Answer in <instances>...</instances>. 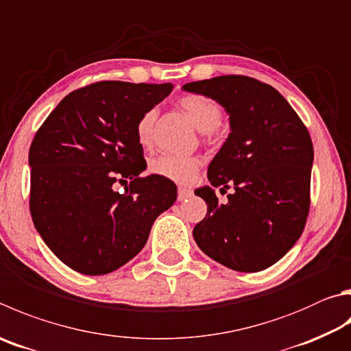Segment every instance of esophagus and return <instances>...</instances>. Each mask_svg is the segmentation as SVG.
I'll list each match as a JSON object with an SVG mask.
<instances>
[{
	"label": "esophagus",
	"mask_w": 351,
	"mask_h": 351,
	"mask_svg": "<svg viewBox=\"0 0 351 351\" xmlns=\"http://www.w3.org/2000/svg\"><path fill=\"white\" fill-rule=\"evenodd\" d=\"M190 196H192V190L190 189H186V187L178 189V201H186Z\"/></svg>",
	"instance_id": "34e87169"
}]
</instances>
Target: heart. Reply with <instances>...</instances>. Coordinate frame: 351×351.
<instances>
[{
  "label": "heart",
  "instance_id": "obj_1",
  "mask_svg": "<svg viewBox=\"0 0 351 351\" xmlns=\"http://www.w3.org/2000/svg\"><path fill=\"white\" fill-rule=\"evenodd\" d=\"M178 106L187 114L197 130L204 132L208 136L215 135L218 130L222 121V109L213 98L202 93H186L178 99ZM155 119L156 110L149 109L136 121L135 135L143 147H149L154 143ZM199 164V159L195 156L162 155L152 159L149 169L154 175L165 178L169 181L189 184L195 180Z\"/></svg>",
  "mask_w": 351,
  "mask_h": 351
}]
</instances>
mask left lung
<instances>
[{
    "mask_svg": "<svg viewBox=\"0 0 351 351\" xmlns=\"http://www.w3.org/2000/svg\"><path fill=\"white\" fill-rule=\"evenodd\" d=\"M226 107L230 135L210 162L213 187L233 189L219 204L215 190L196 195L207 215L193 228L201 250L237 271H261L295 245L310 212L313 143L298 113L275 87L250 76L226 75L187 82Z\"/></svg>",
    "mask_w": 351,
    "mask_h": 351,
    "instance_id": "left-lung-1",
    "label": "left lung"
}]
</instances>
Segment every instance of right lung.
Segmentation results:
<instances>
[{
    "label": "right lung",
    "instance_id": "add662e5",
    "mask_svg": "<svg viewBox=\"0 0 351 351\" xmlns=\"http://www.w3.org/2000/svg\"><path fill=\"white\" fill-rule=\"evenodd\" d=\"M171 90V82H93L70 92L38 129L29 150L32 221L72 270H118L176 201L173 182L139 176L145 159L135 135L138 118ZM117 182L128 184L124 194Z\"/></svg>",
    "mask_w": 351,
    "mask_h": 351
}]
</instances>
